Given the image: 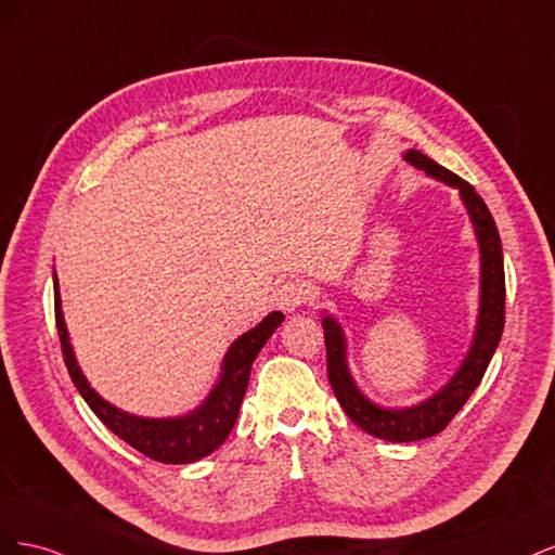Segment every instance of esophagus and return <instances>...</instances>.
Wrapping results in <instances>:
<instances>
[{
	"label": "esophagus",
	"instance_id": "obj_1",
	"mask_svg": "<svg viewBox=\"0 0 555 555\" xmlns=\"http://www.w3.org/2000/svg\"><path fill=\"white\" fill-rule=\"evenodd\" d=\"M275 296H278V306L284 312H294L296 308L306 306L310 300V287L300 280H289V282L282 284Z\"/></svg>",
	"mask_w": 555,
	"mask_h": 555
}]
</instances>
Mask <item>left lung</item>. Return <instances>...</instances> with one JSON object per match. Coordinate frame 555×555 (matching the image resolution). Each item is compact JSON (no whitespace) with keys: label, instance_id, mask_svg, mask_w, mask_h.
I'll return each mask as SVG.
<instances>
[{"label":"left lung","instance_id":"obj_1","mask_svg":"<svg viewBox=\"0 0 555 555\" xmlns=\"http://www.w3.org/2000/svg\"><path fill=\"white\" fill-rule=\"evenodd\" d=\"M405 159L428 176L451 184V188H459L481 249V308L475 343L469 347L461 371L451 377L442 391L410 410L377 408L357 389V384L351 382L347 373L343 328L333 317H324L326 371L335 398H338L351 422L365 433L375 435V438L389 442H414L442 433L479 386L502 338V328H505V263H502L500 233L491 210L486 208L483 198L475 192L473 184L422 155L418 150H408Z\"/></svg>","mask_w":555,"mask_h":555}]
</instances>
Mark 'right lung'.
<instances>
[{"label": "right lung", "mask_w": 555, "mask_h": 555, "mask_svg": "<svg viewBox=\"0 0 555 555\" xmlns=\"http://www.w3.org/2000/svg\"><path fill=\"white\" fill-rule=\"evenodd\" d=\"M282 312H271L259 326L241 335V338L229 347L222 365V379L196 412L180 418H141L108 405V402L88 384V379L82 377L74 357V349L69 345V333H66L64 326L55 275V324L66 371H69L76 389L86 398L90 410L102 418L108 430H113L117 438L125 440L129 447L141 451L143 456L159 463H194L208 456V453H212L229 438V433L238 418L243 396L247 391L251 363H255L266 340L271 338L275 328L282 324Z\"/></svg>", "instance_id": "1"}]
</instances>
